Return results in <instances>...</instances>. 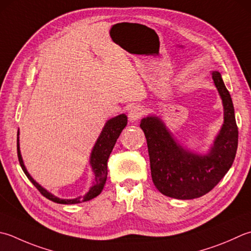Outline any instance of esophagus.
Wrapping results in <instances>:
<instances>
[{"label": "esophagus", "mask_w": 251, "mask_h": 251, "mask_svg": "<svg viewBox=\"0 0 251 251\" xmlns=\"http://www.w3.org/2000/svg\"><path fill=\"white\" fill-rule=\"evenodd\" d=\"M145 109L141 105H132L128 111V119L131 122L138 121L144 114Z\"/></svg>", "instance_id": "obj_1"}]
</instances>
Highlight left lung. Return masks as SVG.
I'll use <instances>...</instances> for the list:
<instances>
[{
    "label": "left lung",
    "mask_w": 251,
    "mask_h": 251,
    "mask_svg": "<svg viewBox=\"0 0 251 251\" xmlns=\"http://www.w3.org/2000/svg\"><path fill=\"white\" fill-rule=\"evenodd\" d=\"M222 99L224 122L213 145L201 154L184 148L160 116L140 122L148 145L151 176L161 194L175 199H194L212 190L232 166L238 145V128L232 98L221 74L211 73Z\"/></svg>",
    "instance_id": "obj_1"
}]
</instances>
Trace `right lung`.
Instances as JSON below:
<instances>
[{"mask_svg":"<svg viewBox=\"0 0 251 251\" xmlns=\"http://www.w3.org/2000/svg\"><path fill=\"white\" fill-rule=\"evenodd\" d=\"M127 125V116L125 114H120L115 117H112L111 120L107 121L104 127L101 131L100 136L98 137L95 146L91 150L90 153V160L89 164L91 166V170L93 172V176H95V181H93V185L90 187L89 191L81 197L74 198V199H61L51 194L50 191H48L46 188H43L41 185H39L36 180H34L30 174L28 173L26 166L24 164V161L21 154V148H19V130L17 132V154H18V161L19 164H21L24 173L26 174L28 179L31 181L40 193L44 196V197L48 198L49 200L53 201V202L61 203V204H75V203H80L85 202V201H89L93 198H96L97 196L101 194V191L104 187L105 181L107 178V160H109V156L111 152L114 148L115 142L119 138L122 130L125 128Z\"/></svg>","mask_w":251,"mask_h":251,"instance_id":"obj_1","label":"right lung"}]
</instances>
